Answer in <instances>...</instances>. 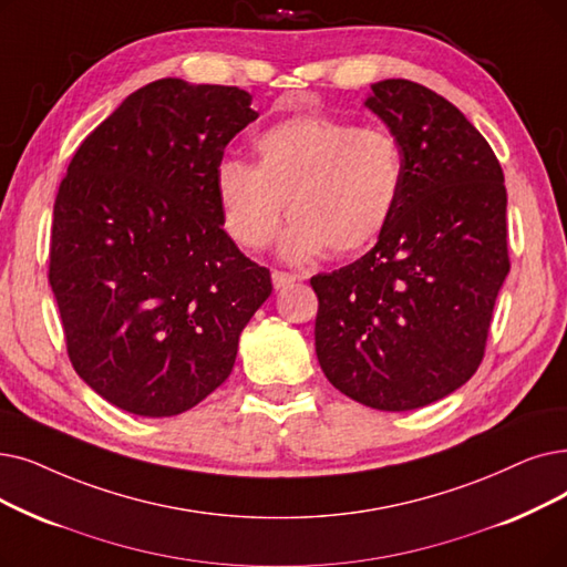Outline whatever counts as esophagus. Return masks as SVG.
Listing matches in <instances>:
<instances>
[{
    "mask_svg": "<svg viewBox=\"0 0 567 567\" xmlns=\"http://www.w3.org/2000/svg\"><path fill=\"white\" fill-rule=\"evenodd\" d=\"M270 280H274V287H276V289H285V287L297 282V276L285 274V270H274V274H270Z\"/></svg>",
    "mask_w": 567,
    "mask_h": 567,
    "instance_id": "obj_1",
    "label": "esophagus"
}]
</instances>
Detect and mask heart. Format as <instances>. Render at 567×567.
<instances>
[{
  "instance_id": "b5f03b06",
  "label": "heart",
  "mask_w": 567,
  "mask_h": 567,
  "mask_svg": "<svg viewBox=\"0 0 567 567\" xmlns=\"http://www.w3.org/2000/svg\"><path fill=\"white\" fill-rule=\"evenodd\" d=\"M259 164L227 157L215 168V194L227 234L261 248L287 202V259L333 257L371 245L391 223L405 185L401 141L384 127H359L331 115H293L266 127Z\"/></svg>"
}]
</instances>
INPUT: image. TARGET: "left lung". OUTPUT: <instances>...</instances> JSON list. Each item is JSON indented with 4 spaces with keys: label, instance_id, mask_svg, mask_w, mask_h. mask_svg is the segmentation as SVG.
<instances>
[{
    "label": "left lung",
    "instance_id": "obj_1",
    "mask_svg": "<svg viewBox=\"0 0 567 567\" xmlns=\"http://www.w3.org/2000/svg\"><path fill=\"white\" fill-rule=\"evenodd\" d=\"M371 90L365 106L401 141L405 185L371 252L310 278L315 352L344 396L405 412L482 363L509 274L507 192L491 145L445 96L405 79Z\"/></svg>",
    "mask_w": 567,
    "mask_h": 567
}]
</instances>
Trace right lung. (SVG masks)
Returning <instances> with one entry per match:
<instances>
[{
  "label": "right lung",
  "mask_w": 567,
  "mask_h": 567,
  "mask_svg": "<svg viewBox=\"0 0 567 567\" xmlns=\"http://www.w3.org/2000/svg\"><path fill=\"white\" fill-rule=\"evenodd\" d=\"M252 94L162 79L73 155L53 208L51 280L66 352L102 399L174 416L223 384L270 297L268 268L223 229L215 168L257 120Z\"/></svg>",
  "instance_id": "obj_1"
}]
</instances>
